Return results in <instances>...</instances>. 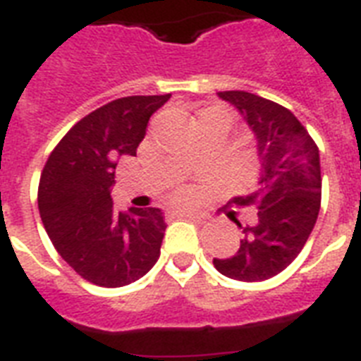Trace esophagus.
Returning <instances> with one entry per match:
<instances>
[{"mask_svg":"<svg viewBox=\"0 0 361 361\" xmlns=\"http://www.w3.org/2000/svg\"><path fill=\"white\" fill-rule=\"evenodd\" d=\"M170 214L174 215V217H189V219H198V221L206 219V215L197 214V212H191V209H172Z\"/></svg>","mask_w":361,"mask_h":361,"instance_id":"obj_1","label":"esophagus"}]
</instances>
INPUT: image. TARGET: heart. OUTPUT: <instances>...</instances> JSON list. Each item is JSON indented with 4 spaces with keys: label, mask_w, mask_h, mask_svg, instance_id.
I'll list each match as a JSON object with an SVG mask.
<instances>
[{
    "label": "heart",
    "mask_w": 361,
    "mask_h": 361,
    "mask_svg": "<svg viewBox=\"0 0 361 361\" xmlns=\"http://www.w3.org/2000/svg\"><path fill=\"white\" fill-rule=\"evenodd\" d=\"M219 110H221V109H219ZM178 198H180V200H185V198H187V191L180 192V195H178Z\"/></svg>",
    "instance_id": "heart-1"
}]
</instances>
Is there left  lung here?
<instances>
[{
	"mask_svg": "<svg viewBox=\"0 0 361 361\" xmlns=\"http://www.w3.org/2000/svg\"><path fill=\"white\" fill-rule=\"evenodd\" d=\"M249 123L258 144L260 180L228 208H252L255 219L241 225L226 212L243 238L231 258H214L217 271L231 279L264 281L281 274L305 245L320 209L322 178L319 147L290 110L249 92H219Z\"/></svg>",
	"mask_w": 361,
	"mask_h": 361,
	"instance_id": "obj_1",
	"label": "left lung"
}]
</instances>
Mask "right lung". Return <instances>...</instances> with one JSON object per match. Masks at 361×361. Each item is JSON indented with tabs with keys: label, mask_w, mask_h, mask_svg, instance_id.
Listing matches in <instances>:
<instances>
[{
	"label": "right lung",
	"mask_w": 361,
	"mask_h": 361,
	"mask_svg": "<svg viewBox=\"0 0 361 361\" xmlns=\"http://www.w3.org/2000/svg\"><path fill=\"white\" fill-rule=\"evenodd\" d=\"M170 99L130 95L110 101L73 125L52 149L39 181V214L65 262L93 285L135 283L161 255L159 208L116 212L110 198L118 161L136 155L147 121Z\"/></svg>",
	"instance_id": "right-lung-1"
}]
</instances>
